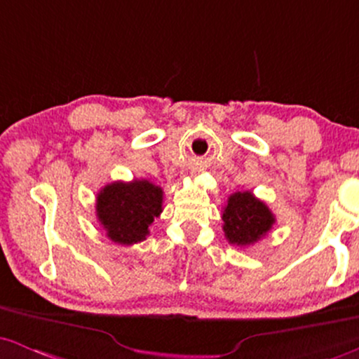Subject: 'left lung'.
Here are the masks:
<instances>
[{
  "label": "left lung",
  "instance_id": "8db88e82",
  "mask_svg": "<svg viewBox=\"0 0 359 359\" xmlns=\"http://www.w3.org/2000/svg\"><path fill=\"white\" fill-rule=\"evenodd\" d=\"M222 221L226 240L236 246H250L266 236L275 224V216L263 201L245 191L229 196L222 211Z\"/></svg>",
  "mask_w": 359,
  "mask_h": 359
}]
</instances>
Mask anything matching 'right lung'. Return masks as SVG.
<instances>
[{"label":"right lung","mask_w":359,"mask_h":359,"mask_svg":"<svg viewBox=\"0 0 359 359\" xmlns=\"http://www.w3.org/2000/svg\"><path fill=\"white\" fill-rule=\"evenodd\" d=\"M163 191L148 180L111 182L96 197V216L111 241L135 245L147 240L150 226L162 212Z\"/></svg>","instance_id":"obj_1"}]
</instances>
